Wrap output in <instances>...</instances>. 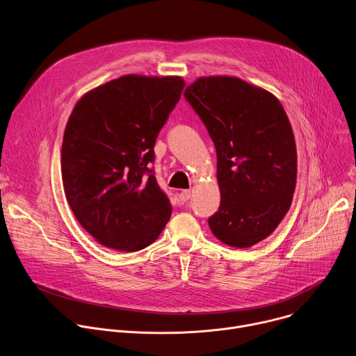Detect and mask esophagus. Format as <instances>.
<instances>
[{"label":"esophagus","mask_w":356,"mask_h":356,"mask_svg":"<svg viewBox=\"0 0 356 356\" xmlns=\"http://www.w3.org/2000/svg\"><path fill=\"white\" fill-rule=\"evenodd\" d=\"M189 197H191V191H189V189H185V191H182V192L179 193V199H181L182 202H188Z\"/></svg>","instance_id":"34e87169"}]
</instances>
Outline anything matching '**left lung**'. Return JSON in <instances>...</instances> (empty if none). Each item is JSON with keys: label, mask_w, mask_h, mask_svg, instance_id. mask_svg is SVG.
<instances>
[{"label": "left lung", "mask_w": 356, "mask_h": 356, "mask_svg": "<svg viewBox=\"0 0 356 356\" xmlns=\"http://www.w3.org/2000/svg\"><path fill=\"white\" fill-rule=\"evenodd\" d=\"M184 97L218 156L222 200L209 227L230 247H252L277 227L293 199L298 153L288 115L275 95L237 77L197 79Z\"/></svg>", "instance_id": "8db88e82"}]
</instances>
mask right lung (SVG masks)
Masks as SVG:
<instances>
[{"label": "right lung", "mask_w": 356, "mask_h": 356, "mask_svg": "<svg viewBox=\"0 0 356 356\" xmlns=\"http://www.w3.org/2000/svg\"><path fill=\"white\" fill-rule=\"evenodd\" d=\"M184 87L181 77L123 76L87 92L68 118L61 146L65 197L79 223L108 248L143 250L171 218L150 164Z\"/></svg>", "instance_id": "obj_1"}]
</instances>
